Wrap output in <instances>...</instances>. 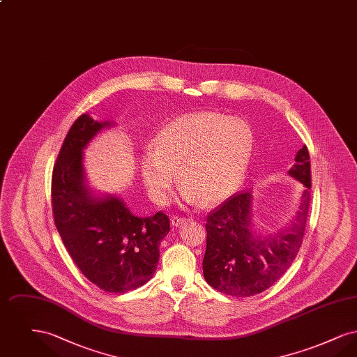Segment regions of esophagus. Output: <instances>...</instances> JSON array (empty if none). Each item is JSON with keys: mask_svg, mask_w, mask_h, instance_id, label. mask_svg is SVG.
Here are the masks:
<instances>
[{"mask_svg": "<svg viewBox=\"0 0 357 357\" xmlns=\"http://www.w3.org/2000/svg\"><path fill=\"white\" fill-rule=\"evenodd\" d=\"M190 220H191L190 217H178V215H174V217L171 218V222H172L174 226H181V225L186 223V222L190 221Z\"/></svg>", "mask_w": 357, "mask_h": 357, "instance_id": "34e87169", "label": "esophagus"}]
</instances>
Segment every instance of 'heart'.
Returning <instances> with one entry per match:
<instances>
[{
    "instance_id": "heart-1",
    "label": "heart",
    "mask_w": 357,
    "mask_h": 357,
    "mask_svg": "<svg viewBox=\"0 0 357 357\" xmlns=\"http://www.w3.org/2000/svg\"><path fill=\"white\" fill-rule=\"evenodd\" d=\"M255 136L245 120L202 112L169 123L155 136L153 151L140 159V174L156 204L176 181L188 204H220L241 186Z\"/></svg>"
}]
</instances>
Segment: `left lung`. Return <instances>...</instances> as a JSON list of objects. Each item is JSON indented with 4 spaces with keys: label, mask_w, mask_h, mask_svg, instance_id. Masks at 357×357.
<instances>
[{
    "label": "left lung",
    "mask_w": 357,
    "mask_h": 357,
    "mask_svg": "<svg viewBox=\"0 0 357 357\" xmlns=\"http://www.w3.org/2000/svg\"><path fill=\"white\" fill-rule=\"evenodd\" d=\"M289 175L304 185L296 215L275 234L253 231V197L243 191L210 211L206 222L204 280L223 294L250 297L271 288L288 271L305 233L310 204V160L306 146L294 158Z\"/></svg>",
    "instance_id": "1"
}]
</instances>
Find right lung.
Listing matches in <instances>:
<instances>
[{"label": "right lung", "instance_id": "right-lung-1", "mask_svg": "<svg viewBox=\"0 0 357 357\" xmlns=\"http://www.w3.org/2000/svg\"><path fill=\"white\" fill-rule=\"evenodd\" d=\"M109 121L83 114L64 139L52 174V208L57 231L85 277L109 293L139 288L153 278L169 217H136L116 195L96 197L86 185L83 150Z\"/></svg>", "mask_w": 357, "mask_h": 357}]
</instances>
